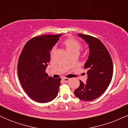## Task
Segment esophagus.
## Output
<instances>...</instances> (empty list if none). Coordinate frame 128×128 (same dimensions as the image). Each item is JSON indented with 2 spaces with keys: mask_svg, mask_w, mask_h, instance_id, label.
<instances>
[{
  "mask_svg": "<svg viewBox=\"0 0 128 128\" xmlns=\"http://www.w3.org/2000/svg\"><path fill=\"white\" fill-rule=\"evenodd\" d=\"M62 80L64 82H68L69 81V80H70V79L69 78H63L62 79Z\"/></svg>",
  "mask_w": 128,
  "mask_h": 128,
  "instance_id": "obj_1",
  "label": "esophagus"
}]
</instances>
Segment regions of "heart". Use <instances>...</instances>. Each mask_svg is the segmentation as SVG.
<instances>
[{
  "mask_svg": "<svg viewBox=\"0 0 128 128\" xmlns=\"http://www.w3.org/2000/svg\"><path fill=\"white\" fill-rule=\"evenodd\" d=\"M63 45L65 47L66 50L68 52L69 54L72 53L77 52L79 53L81 48V44L78 40L73 38H68L66 39L62 42ZM55 52V48H53L51 50V55L54 54Z\"/></svg>",
  "mask_w": 128,
  "mask_h": 128,
  "instance_id": "1",
  "label": "heart"
}]
</instances>
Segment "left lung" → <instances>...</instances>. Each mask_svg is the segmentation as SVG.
<instances>
[{
  "mask_svg": "<svg viewBox=\"0 0 128 128\" xmlns=\"http://www.w3.org/2000/svg\"><path fill=\"white\" fill-rule=\"evenodd\" d=\"M89 47V55L84 65L87 68V80L74 90L79 99L91 101L99 98L105 92L111 81L113 66L111 57L106 47L100 40L88 35L79 34Z\"/></svg>",
  "mask_w": 128,
  "mask_h": 128,
  "instance_id": "8db88e82",
  "label": "left lung"
}]
</instances>
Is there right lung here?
<instances>
[{"label":"right lung","mask_w":128,"mask_h":128,"mask_svg":"<svg viewBox=\"0 0 128 128\" xmlns=\"http://www.w3.org/2000/svg\"><path fill=\"white\" fill-rule=\"evenodd\" d=\"M62 35H44L26 42L18 58L17 72L27 94L39 103L52 101L58 93L61 78L54 79L46 73L50 51Z\"/></svg>","instance_id":"obj_1"}]
</instances>
